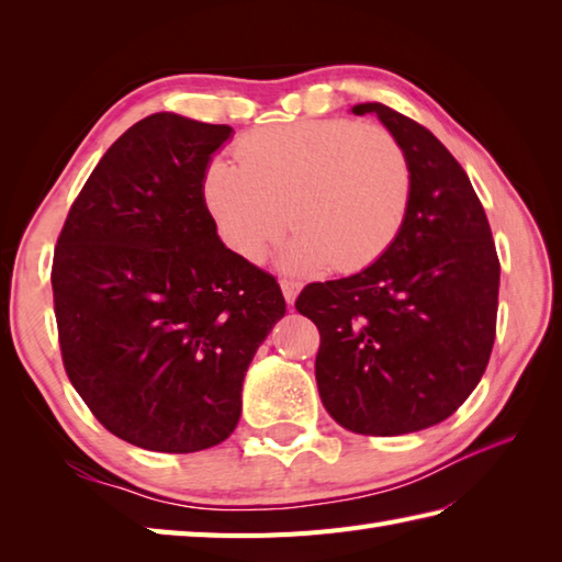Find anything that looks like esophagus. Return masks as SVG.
Wrapping results in <instances>:
<instances>
[{
  "label": "esophagus",
  "instance_id": "1",
  "mask_svg": "<svg viewBox=\"0 0 562 562\" xmlns=\"http://www.w3.org/2000/svg\"><path fill=\"white\" fill-rule=\"evenodd\" d=\"M280 288H282V294H284V302H288V304H294L296 294H300V282H294V280H282V282H280Z\"/></svg>",
  "mask_w": 562,
  "mask_h": 562
}]
</instances>
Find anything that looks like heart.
I'll return each mask as SVG.
<instances>
[{
    "instance_id": "b5f03b06",
    "label": "heart",
    "mask_w": 562,
    "mask_h": 562,
    "mask_svg": "<svg viewBox=\"0 0 562 562\" xmlns=\"http://www.w3.org/2000/svg\"><path fill=\"white\" fill-rule=\"evenodd\" d=\"M236 161L212 159L202 202L226 248L262 260L296 232L284 266L352 272L396 241L411 205V161L389 130L352 121H302L246 137Z\"/></svg>"
}]
</instances>
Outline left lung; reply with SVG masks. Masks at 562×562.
<instances>
[{
  "label": "left lung",
  "mask_w": 562,
  "mask_h": 562,
  "mask_svg": "<svg viewBox=\"0 0 562 562\" xmlns=\"http://www.w3.org/2000/svg\"><path fill=\"white\" fill-rule=\"evenodd\" d=\"M376 113L411 161V205L396 241L342 280L306 284L296 312L321 333L316 384L333 420L393 437L457 413L491 360L499 260L479 195L449 149L384 103Z\"/></svg>",
  "instance_id": "left-lung-1"
}]
</instances>
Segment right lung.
<instances>
[{"mask_svg": "<svg viewBox=\"0 0 562 562\" xmlns=\"http://www.w3.org/2000/svg\"><path fill=\"white\" fill-rule=\"evenodd\" d=\"M234 130L176 113L135 123L71 205L53 258L59 350L97 420L190 453L241 417V386L284 316L278 280L222 244L202 176Z\"/></svg>", "mask_w": 562, "mask_h": 562, "instance_id": "add662e5", "label": "right lung"}]
</instances>
